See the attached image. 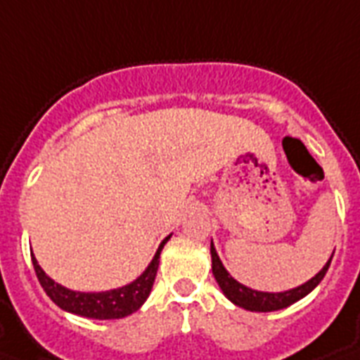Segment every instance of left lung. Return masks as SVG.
Returning a JSON list of instances; mask_svg holds the SVG:
<instances>
[{
	"instance_id": "8db88e82",
	"label": "left lung",
	"mask_w": 360,
	"mask_h": 360,
	"mask_svg": "<svg viewBox=\"0 0 360 360\" xmlns=\"http://www.w3.org/2000/svg\"><path fill=\"white\" fill-rule=\"evenodd\" d=\"M333 254H335V252H333ZM211 259H213L214 280L219 282L222 293H224V295L233 302V304L245 308V310H250V312H274V310H282V308L290 307V304H293V302L301 301L302 297H307L308 293H310V291H312L314 288L321 282V280H323L333 256L329 257V262L325 263L323 269H321L316 276L307 280L304 284L297 285V288H293V290L278 291V293H273V291L252 290V288H248V285L237 282V280L233 278L228 271H226L222 262H220V257L219 254H217V248H214L213 240H211Z\"/></svg>"
}]
</instances>
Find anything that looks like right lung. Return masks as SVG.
<instances>
[{
  "label": "right lung",
  "mask_w": 360,
  "mask_h": 360,
  "mask_svg": "<svg viewBox=\"0 0 360 360\" xmlns=\"http://www.w3.org/2000/svg\"><path fill=\"white\" fill-rule=\"evenodd\" d=\"M168 236L166 239L158 245L155 256H153L151 263L147 265L146 271L132 280L130 284H124L121 288L108 291H75L65 288V285L58 284L56 280L48 276L42 267L37 262V257L31 254V262L35 267L37 278L41 282L42 290L46 291V295L58 304L61 310L82 318L91 319H121L127 318L130 314H134L136 310H140V307L147 301V297L151 293L153 282L157 276L158 259H160V252H162L164 245L168 243Z\"/></svg>",
  "instance_id": "add662e5"
}]
</instances>
